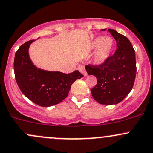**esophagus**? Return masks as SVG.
<instances>
[{"instance_id": "obj_1", "label": "esophagus", "mask_w": 153, "mask_h": 153, "mask_svg": "<svg viewBox=\"0 0 153 153\" xmlns=\"http://www.w3.org/2000/svg\"><path fill=\"white\" fill-rule=\"evenodd\" d=\"M78 70H79V71H80V73H81L82 74L84 75V76H87L88 73H87L86 71H85V67H84V66H80L78 68Z\"/></svg>"}]
</instances>
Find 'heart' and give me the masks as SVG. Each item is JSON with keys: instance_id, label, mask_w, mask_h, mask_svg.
Instances as JSON below:
<instances>
[{"instance_id": "b5f03b06", "label": "heart", "mask_w": 153, "mask_h": 153, "mask_svg": "<svg viewBox=\"0 0 153 153\" xmlns=\"http://www.w3.org/2000/svg\"><path fill=\"white\" fill-rule=\"evenodd\" d=\"M91 49L96 50L94 56V62L101 65L109 58L114 47V41L109 36H98L91 42Z\"/></svg>"}]
</instances>
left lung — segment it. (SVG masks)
Segmentation results:
<instances>
[{"label":"left lung","mask_w":153,"mask_h":153,"mask_svg":"<svg viewBox=\"0 0 153 153\" xmlns=\"http://www.w3.org/2000/svg\"><path fill=\"white\" fill-rule=\"evenodd\" d=\"M102 29V31H105ZM117 41V49L101 65H86L88 74L97 78V84L91 89L94 99L103 105L120 103L129 94L136 76L135 51L129 40L114 29H108Z\"/></svg>","instance_id":"8db88e82"}]
</instances>
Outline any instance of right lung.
Returning <instances> with one entry per match:
<instances>
[{
  "label": "right lung",
  "mask_w": 153,
  "mask_h": 153,
  "mask_svg": "<svg viewBox=\"0 0 153 153\" xmlns=\"http://www.w3.org/2000/svg\"><path fill=\"white\" fill-rule=\"evenodd\" d=\"M34 40L26 42L16 52L15 78L23 94L40 106L57 104L68 96L72 84L82 75L78 71L65 74L36 68L29 54V49Z\"/></svg>",
  "instance_id": "right-lung-1"
}]
</instances>
